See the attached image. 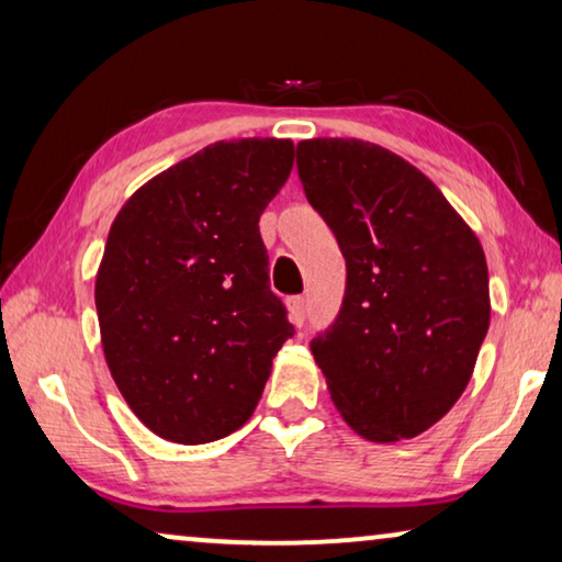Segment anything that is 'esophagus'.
Returning a JSON list of instances; mask_svg holds the SVG:
<instances>
[{
  "mask_svg": "<svg viewBox=\"0 0 562 562\" xmlns=\"http://www.w3.org/2000/svg\"><path fill=\"white\" fill-rule=\"evenodd\" d=\"M288 307H290V321L295 323V326L300 328L305 323V315H307V300L305 297H290V303H288Z\"/></svg>",
  "mask_w": 562,
  "mask_h": 562,
  "instance_id": "34e87169",
  "label": "esophagus"
}]
</instances>
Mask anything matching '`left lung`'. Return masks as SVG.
I'll list each match as a JSON object with an SVG mask.
<instances>
[{
  "instance_id": "left-lung-1",
  "label": "left lung",
  "mask_w": 562,
  "mask_h": 562,
  "mask_svg": "<svg viewBox=\"0 0 562 562\" xmlns=\"http://www.w3.org/2000/svg\"><path fill=\"white\" fill-rule=\"evenodd\" d=\"M297 176L346 259L341 311L311 341L330 400L367 440L420 436L486 338L484 249L420 170L371 142H300Z\"/></svg>"
}]
</instances>
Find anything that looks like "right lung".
<instances>
[{
	"instance_id": "add662e5",
	"label": "right lung",
	"mask_w": 562,
	"mask_h": 562,
	"mask_svg": "<svg viewBox=\"0 0 562 562\" xmlns=\"http://www.w3.org/2000/svg\"><path fill=\"white\" fill-rule=\"evenodd\" d=\"M292 155L290 139L216 142L142 186L114 218L97 274L101 344L155 436L201 446L239 430L295 334L259 234Z\"/></svg>"
}]
</instances>
